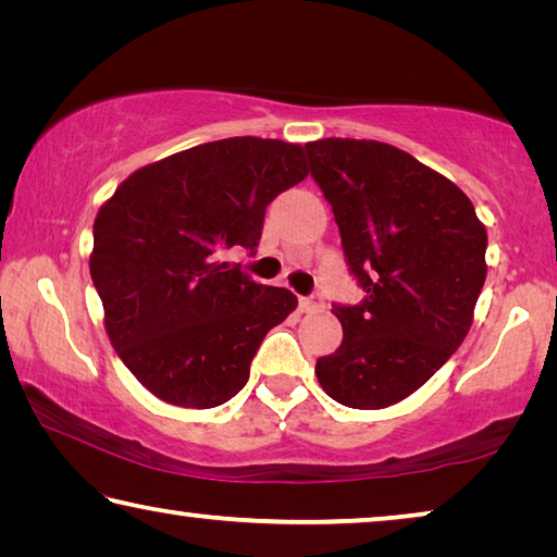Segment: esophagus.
<instances>
[{
  "label": "esophagus",
  "instance_id": "esophagus-1",
  "mask_svg": "<svg viewBox=\"0 0 557 557\" xmlns=\"http://www.w3.org/2000/svg\"><path fill=\"white\" fill-rule=\"evenodd\" d=\"M324 307V297L322 295H309V297H301L299 299V309L301 312H319V309Z\"/></svg>",
  "mask_w": 557,
  "mask_h": 557
}]
</instances>
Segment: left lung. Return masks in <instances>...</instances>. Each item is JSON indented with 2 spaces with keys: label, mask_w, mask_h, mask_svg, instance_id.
<instances>
[{
  "label": "left lung",
  "mask_w": 557,
  "mask_h": 557,
  "mask_svg": "<svg viewBox=\"0 0 557 557\" xmlns=\"http://www.w3.org/2000/svg\"><path fill=\"white\" fill-rule=\"evenodd\" d=\"M305 152L366 295L334 305L344 338L319 358L317 379L346 408H388L465 342L486 280V228L465 191L398 147L329 137Z\"/></svg>",
  "instance_id": "left-lung-1"
}]
</instances>
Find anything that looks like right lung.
Listing matches in <instances>:
<instances>
[{"label": "right lung", "instance_id": "obj_1", "mask_svg": "<svg viewBox=\"0 0 557 557\" xmlns=\"http://www.w3.org/2000/svg\"><path fill=\"white\" fill-rule=\"evenodd\" d=\"M305 176L299 145L231 137L137 169L98 211L90 277L108 336L159 400L215 408L248 383L262 338L297 297L221 256H252L268 203Z\"/></svg>", "mask_w": 557, "mask_h": 557}]
</instances>
